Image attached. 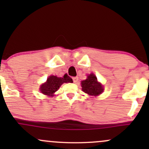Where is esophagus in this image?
<instances>
[{"label":"esophagus","instance_id":"obj_1","mask_svg":"<svg viewBox=\"0 0 149 149\" xmlns=\"http://www.w3.org/2000/svg\"><path fill=\"white\" fill-rule=\"evenodd\" d=\"M73 83H77L78 81V77H73Z\"/></svg>","mask_w":149,"mask_h":149}]
</instances>
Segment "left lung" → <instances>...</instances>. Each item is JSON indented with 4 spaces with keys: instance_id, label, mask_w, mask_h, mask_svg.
<instances>
[{
    "instance_id": "1",
    "label": "left lung",
    "mask_w": 149,
    "mask_h": 149,
    "mask_svg": "<svg viewBox=\"0 0 149 149\" xmlns=\"http://www.w3.org/2000/svg\"><path fill=\"white\" fill-rule=\"evenodd\" d=\"M81 87L83 92L92 96H97L103 92V87L98 83L97 77L92 73L88 76L86 80L81 82Z\"/></svg>"
}]
</instances>
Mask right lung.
<instances>
[{
	"label": "right lung",
	"instance_id": "right-lung-1",
	"mask_svg": "<svg viewBox=\"0 0 149 149\" xmlns=\"http://www.w3.org/2000/svg\"><path fill=\"white\" fill-rule=\"evenodd\" d=\"M73 80L71 77L65 74L62 78H58L57 76H50L47 78V82L40 86V90L42 94L48 96H52L54 92L57 91L59 87L64 83H72Z\"/></svg>",
	"mask_w": 149,
	"mask_h": 149
}]
</instances>
